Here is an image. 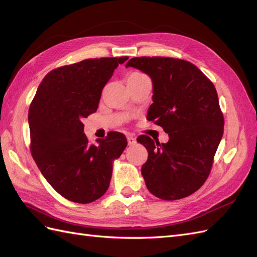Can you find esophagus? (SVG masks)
<instances>
[{
    "instance_id": "esophagus-1",
    "label": "esophagus",
    "mask_w": 257,
    "mask_h": 257,
    "mask_svg": "<svg viewBox=\"0 0 257 257\" xmlns=\"http://www.w3.org/2000/svg\"><path fill=\"white\" fill-rule=\"evenodd\" d=\"M127 143L130 146L136 144V137L133 134H127Z\"/></svg>"
}]
</instances>
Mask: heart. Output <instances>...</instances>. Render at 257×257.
Returning <instances> with one entry per match:
<instances>
[{
	"label": "heart",
	"mask_w": 257,
	"mask_h": 257,
	"mask_svg": "<svg viewBox=\"0 0 257 257\" xmlns=\"http://www.w3.org/2000/svg\"><path fill=\"white\" fill-rule=\"evenodd\" d=\"M141 75H145V74H142V73H134V74H132L130 77H136V76H141Z\"/></svg>",
	"instance_id": "1"
}]
</instances>
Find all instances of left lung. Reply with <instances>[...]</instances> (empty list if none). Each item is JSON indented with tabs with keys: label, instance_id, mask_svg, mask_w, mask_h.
Wrapping results in <instances>:
<instances>
[{
	"label": "left lung",
	"instance_id": "8db88e82",
	"mask_svg": "<svg viewBox=\"0 0 257 257\" xmlns=\"http://www.w3.org/2000/svg\"><path fill=\"white\" fill-rule=\"evenodd\" d=\"M132 66L153 82V104L147 119L163 127L166 144L141 135L148 150L142 174L148 190L164 200L196 192L211 170L224 132V116L214 84L189 61L168 57H138ZM155 140V139H154Z\"/></svg>",
	"mask_w": 257,
	"mask_h": 257
}]
</instances>
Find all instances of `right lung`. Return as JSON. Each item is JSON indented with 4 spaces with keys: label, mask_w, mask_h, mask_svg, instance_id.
<instances>
[{
    "label": "right lung",
    "mask_w": 257,
    "mask_h": 257,
    "mask_svg": "<svg viewBox=\"0 0 257 257\" xmlns=\"http://www.w3.org/2000/svg\"><path fill=\"white\" fill-rule=\"evenodd\" d=\"M128 57L87 59L52 69L30 105V150L46 180L61 196L78 204L102 197L109 188L112 162L127 146L109 132L91 145L82 119L95 112L102 90Z\"/></svg>",
    "instance_id": "obj_1"
}]
</instances>
